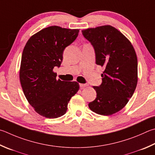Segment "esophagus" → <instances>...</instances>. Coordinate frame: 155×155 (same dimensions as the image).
<instances>
[{"mask_svg":"<svg viewBox=\"0 0 155 155\" xmlns=\"http://www.w3.org/2000/svg\"><path fill=\"white\" fill-rule=\"evenodd\" d=\"M79 85H80L81 87H82V88H83V87H85L88 86V84H87V83H85V84L81 83V84H79Z\"/></svg>","mask_w":155,"mask_h":155,"instance_id":"1","label":"esophagus"}]
</instances>
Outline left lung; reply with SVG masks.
<instances>
[{"label": "left lung", "instance_id": "8db88e82", "mask_svg": "<svg viewBox=\"0 0 155 155\" xmlns=\"http://www.w3.org/2000/svg\"><path fill=\"white\" fill-rule=\"evenodd\" d=\"M82 34L94 47L95 63L104 68L102 83L94 86L96 98L89 107L97 114H113L124 108L136 88V53L128 39L111 26L88 28Z\"/></svg>", "mask_w": 155, "mask_h": 155}]
</instances>
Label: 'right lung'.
I'll return each mask as SVG.
<instances>
[{"label":"right lung","instance_id":"obj_1","mask_svg":"<svg viewBox=\"0 0 155 155\" xmlns=\"http://www.w3.org/2000/svg\"><path fill=\"white\" fill-rule=\"evenodd\" d=\"M78 29L53 26L31 36L21 55L19 79L30 104L40 115L55 119L66 113L71 97L77 94V82L57 80L53 71L63 60V52L77 38Z\"/></svg>","mask_w":155,"mask_h":155}]
</instances>
